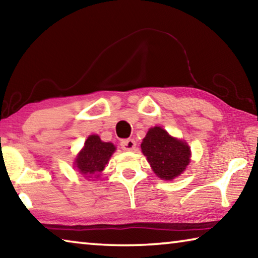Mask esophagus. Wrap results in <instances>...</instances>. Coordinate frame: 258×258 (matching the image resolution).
I'll return each mask as SVG.
<instances>
[{
	"mask_svg": "<svg viewBox=\"0 0 258 258\" xmlns=\"http://www.w3.org/2000/svg\"><path fill=\"white\" fill-rule=\"evenodd\" d=\"M120 147L123 150L132 151L135 149V147H137V143H135L133 139H125V140H121Z\"/></svg>",
	"mask_w": 258,
	"mask_h": 258,
	"instance_id": "esophagus-1",
	"label": "esophagus"
}]
</instances>
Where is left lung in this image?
I'll list each match as a JSON object with an SVG mask.
<instances>
[{
  "label": "left lung",
  "instance_id": "left-lung-1",
  "mask_svg": "<svg viewBox=\"0 0 258 258\" xmlns=\"http://www.w3.org/2000/svg\"><path fill=\"white\" fill-rule=\"evenodd\" d=\"M154 172L163 180H173L190 163V149L186 143L174 139L161 127H152L141 143Z\"/></svg>",
  "mask_w": 258,
  "mask_h": 258
}]
</instances>
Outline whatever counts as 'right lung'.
<instances>
[{
    "label": "right lung",
    "instance_id": "right-lung-1",
    "mask_svg": "<svg viewBox=\"0 0 258 258\" xmlns=\"http://www.w3.org/2000/svg\"><path fill=\"white\" fill-rule=\"evenodd\" d=\"M115 150L116 148L112 143L102 142L98 135H91L85 141L83 150L77 156L76 167L83 175L101 173Z\"/></svg>",
    "mask_w": 258,
    "mask_h": 258
}]
</instances>
